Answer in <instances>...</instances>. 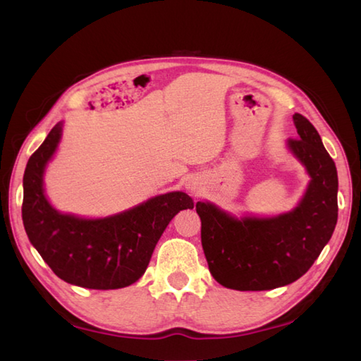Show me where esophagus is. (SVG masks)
Masks as SVG:
<instances>
[{"label":"esophagus","instance_id":"34e87169","mask_svg":"<svg viewBox=\"0 0 361 361\" xmlns=\"http://www.w3.org/2000/svg\"><path fill=\"white\" fill-rule=\"evenodd\" d=\"M186 189L189 190V192L198 194L200 192V183H198L195 178H189V180H186Z\"/></svg>","mask_w":361,"mask_h":361}]
</instances>
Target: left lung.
<instances>
[{
  "label": "left lung",
  "mask_w": 361,
  "mask_h": 361,
  "mask_svg": "<svg viewBox=\"0 0 361 361\" xmlns=\"http://www.w3.org/2000/svg\"><path fill=\"white\" fill-rule=\"evenodd\" d=\"M296 140L286 147L309 175L301 200L276 216L234 214L212 202H198L202 245L209 271L220 286L240 291L288 286L307 273L331 240L338 219V175L321 136L295 113Z\"/></svg>",
  "instance_id": "left-lung-1"
}]
</instances>
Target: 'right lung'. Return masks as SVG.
I'll return each instance as SVG.
<instances>
[{
    "label": "right lung",
    "instance_id": "add662e5",
    "mask_svg": "<svg viewBox=\"0 0 361 361\" xmlns=\"http://www.w3.org/2000/svg\"><path fill=\"white\" fill-rule=\"evenodd\" d=\"M62 135L60 121L26 164L21 214L29 242L51 270L71 286L93 290L132 286L147 270L171 220L183 209H192L194 200L173 190L106 217L60 212L46 197L44 172Z\"/></svg>",
    "mask_w": 361,
    "mask_h": 361
}]
</instances>
